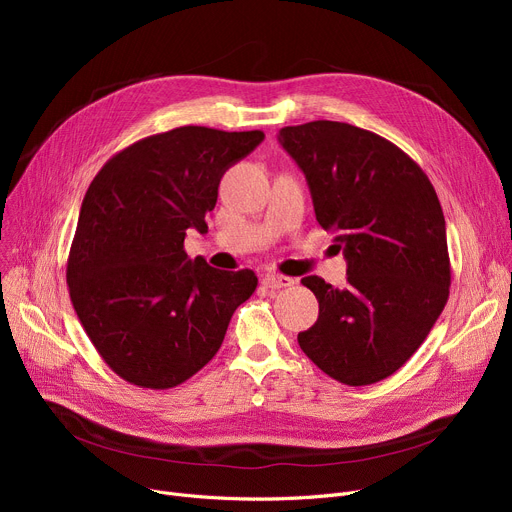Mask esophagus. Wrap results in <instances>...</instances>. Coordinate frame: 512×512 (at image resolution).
I'll use <instances>...</instances> for the list:
<instances>
[{"label":"esophagus","mask_w":512,"mask_h":512,"mask_svg":"<svg viewBox=\"0 0 512 512\" xmlns=\"http://www.w3.org/2000/svg\"><path fill=\"white\" fill-rule=\"evenodd\" d=\"M261 284H263L265 288L278 290V288H288V286H292L294 280L288 278V276H280V274H267V276H263Z\"/></svg>","instance_id":"esophagus-1"}]
</instances>
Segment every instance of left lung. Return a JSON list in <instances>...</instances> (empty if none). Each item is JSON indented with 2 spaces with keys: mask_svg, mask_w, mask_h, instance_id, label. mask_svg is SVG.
<instances>
[{
  "mask_svg": "<svg viewBox=\"0 0 512 512\" xmlns=\"http://www.w3.org/2000/svg\"><path fill=\"white\" fill-rule=\"evenodd\" d=\"M280 143L305 172L317 224L348 261L346 288L303 278L319 303L299 334L303 353L346 386H369L405 365L440 317L450 257L440 199L400 147L332 120L284 126Z\"/></svg>",
  "mask_w": 512,
  "mask_h": 512,
  "instance_id": "1",
  "label": "left lung"
}]
</instances>
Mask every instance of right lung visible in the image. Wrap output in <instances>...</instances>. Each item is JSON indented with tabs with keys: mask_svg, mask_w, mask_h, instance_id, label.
<instances>
[{
	"mask_svg": "<svg viewBox=\"0 0 512 512\" xmlns=\"http://www.w3.org/2000/svg\"><path fill=\"white\" fill-rule=\"evenodd\" d=\"M263 137L180 126L118 151L89 184L66 282L89 340L124 382L168 390L193 378L255 292L253 270L188 259L184 236L207 232L224 172Z\"/></svg>",
	"mask_w": 512,
	"mask_h": 512,
	"instance_id": "right-lung-1",
	"label": "right lung"
}]
</instances>
